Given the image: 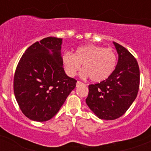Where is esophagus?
I'll return each mask as SVG.
<instances>
[{
	"mask_svg": "<svg viewBox=\"0 0 151 151\" xmlns=\"http://www.w3.org/2000/svg\"><path fill=\"white\" fill-rule=\"evenodd\" d=\"M83 85V83L81 82V81H77V83H76V86H77V87H78V86H80V85Z\"/></svg>",
	"mask_w": 151,
	"mask_h": 151,
	"instance_id": "esophagus-1",
	"label": "esophagus"
}]
</instances>
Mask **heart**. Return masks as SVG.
I'll return each mask as SVG.
<instances>
[{"instance_id": "obj_1", "label": "heart", "mask_w": 151, "mask_h": 151, "mask_svg": "<svg viewBox=\"0 0 151 151\" xmlns=\"http://www.w3.org/2000/svg\"><path fill=\"white\" fill-rule=\"evenodd\" d=\"M62 62L68 75L75 76L83 64V77L90 78L95 82H100L106 80L114 72L117 55L111 48L86 45L76 48L74 54L64 52Z\"/></svg>"}]
</instances>
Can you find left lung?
Masks as SVG:
<instances>
[{
  "instance_id": "1",
  "label": "left lung",
  "mask_w": 151,
  "mask_h": 151,
  "mask_svg": "<svg viewBox=\"0 0 151 151\" xmlns=\"http://www.w3.org/2000/svg\"><path fill=\"white\" fill-rule=\"evenodd\" d=\"M118 61L106 80L88 86L86 103L97 117L114 120L124 114L136 99L139 86V69L132 55L119 44L113 42Z\"/></svg>"
}]
</instances>
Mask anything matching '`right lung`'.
Returning a JSON list of instances; mask_svg holds the SVG:
<instances>
[{"instance_id":"1","label":"right lung","mask_w":151,"mask_h":151,"mask_svg":"<svg viewBox=\"0 0 151 151\" xmlns=\"http://www.w3.org/2000/svg\"><path fill=\"white\" fill-rule=\"evenodd\" d=\"M63 39L46 37L27 48L14 76V93L23 114L35 122H46L56 114L77 81L63 67Z\"/></svg>"}]
</instances>
